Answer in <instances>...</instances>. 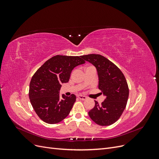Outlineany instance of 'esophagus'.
Returning a JSON list of instances; mask_svg holds the SVG:
<instances>
[{
  "instance_id": "esophagus-1",
  "label": "esophagus",
  "mask_w": 159,
  "mask_h": 159,
  "mask_svg": "<svg viewBox=\"0 0 159 159\" xmlns=\"http://www.w3.org/2000/svg\"><path fill=\"white\" fill-rule=\"evenodd\" d=\"M78 98L81 100H86L88 99V98L85 97V96H84V95H79Z\"/></svg>"
}]
</instances>
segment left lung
I'll use <instances>...</instances> for the list:
<instances>
[{
	"label": "left lung",
	"mask_w": 159,
	"mask_h": 159,
	"mask_svg": "<svg viewBox=\"0 0 159 159\" xmlns=\"http://www.w3.org/2000/svg\"><path fill=\"white\" fill-rule=\"evenodd\" d=\"M81 57L97 69L99 89L105 96L101 105L95 101V107L88 114L99 125H111L120 118L126 107L129 93L127 80L118 67L105 57L88 54Z\"/></svg>",
	"instance_id": "8db88e82"
}]
</instances>
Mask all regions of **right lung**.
Returning a JSON list of instances; mask_svg holds the SVG:
<instances>
[{
	"mask_svg": "<svg viewBox=\"0 0 159 159\" xmlns=\"http://www.w3.org/2000/svg\"><path fill=\"white\" fill-rule=\"evenodd\" d=\"M85 62L81 56L57 55L33 75L28 94L33 109L43 121L56 124L69 115L76 97L74 94L60 96L61 84L68 82L71 71Z\"/></svg>",
	"mask_w": 159,
	"mask_h": 159,
	"instance_id": "1",
	"label": "right lung"
}]
</instances>
